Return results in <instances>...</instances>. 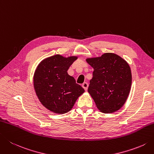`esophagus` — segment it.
Here are the masks:
<instances>
[{
  "label": "esophagus",
  "mask_w": 154,
  "mask_h": 154,
  "mask_svg": "<svg viewBox=\"0 0 154 154\" xmlns=\"http://www.w3.org/2000/svg\"><path fill=\"white\" fill-rule=\"evenodd\" d=\"M88 86H89V85H88V83H86V82H85V83H83V84H82V87H83V88L85 90H87V88H88Z\"/></svg>",
  "instance_id": "1"
}]
</instances>
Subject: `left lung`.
Listing matches in <instances>:
<instances>
[{
    "label": "left lung",
    "instance_id": "1",
    "mask_svg": "<svg viewBox=\"0 0 154 154\" xmlns=\"http://www.w3.org/2000/svg\"><path fill=\"white\" fill-rule=\"evenodd\" d=\"M86 61L94 69L88 92L97 109L104 113L121 109L131 85V69L127 61L112 53L87 58Z\"/></svg>",
    "mask_w": 154,
    "mask_h": 154
}]
</instances>
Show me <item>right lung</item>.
<instances>
[{
	"instance_id": "1",
	"label": "right lung",
	"mask_w": 154,
	"mask_h": 154,
	"mask_svg": "<svg viewBox=\"0 0 154 154\" xmlns=\"http://www.w3.org/2000/svg\"><path fill=\"white\" fill-rule=\"evenodd\" d=\"M77 56L55 55L43 59L33 76L35 93L41 104L55 113H67L78 97L85 92L74 77L67 73Z\"/></svg>"
}]
</instances>
